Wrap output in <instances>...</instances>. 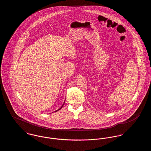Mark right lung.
Listing matches in <instances>:
<instances>
[{
  "instance_id": "obj_1",
  "label": "right lung",
  "mask_w": 151,
  "mask_h": 151,
  "mask_svg": "<svg viewBox=\"0 0 151 151\" xmlns=\"http://www.w3.org/2000/svg\"><path fill=\"white\" fill-rule=\"evenodd\" d=\"M64 103H65V102H64ZM63 105H62V107H61V108H60V109H58V110H56V111H55V112H56V111H58V110H60V109H61V108H62V107H63Z\"/></svg>"
}]
</instances>
